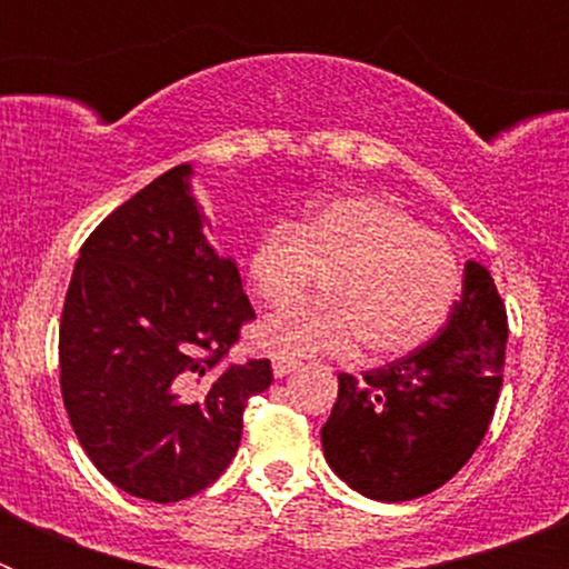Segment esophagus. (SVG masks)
Masks as SVG:
<instances>
[{
    "instance_id": "esophagus-1",
    "label": "esophagus",
    "mask_w": 569,
    "mask_h": 569,
    "mask_svg": "<svg viewBox=\"0 0 569 569\" xmlns=\"http://www.w3.org/2000/svg\"><path fill=\"white\" fill-rule=\"evenodd\" d=\"M299 367V361L296 359H281V356H276L273 359V376L276 379H281V376H288L290 370H296Z\"/></svg>"
}]
</instances>
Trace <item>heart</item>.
Returning a JSON list of instances; mask_svg holds the SVG:
<instances>
[{
    "mask_svg": "<svg viewBox=\"0 0 569 569\" xmlns=\"http://www.w3.org/2000/svg\"><path fill=\"white\" fill-rule=\"evenodd\" d=\"M325 276L319 305L273 316L256 330L259 347L281 356H350L361 345L379 359L433 339L461 290L450 241L407 210L376 196L316 204L296 224H273L256 239L248 279L268 308H288Z\"/></svg>",
    "mask_w": 569,
    "mask_h": 569,
    "instance_id": "1",
    "label": "heart"
}]
</instances>
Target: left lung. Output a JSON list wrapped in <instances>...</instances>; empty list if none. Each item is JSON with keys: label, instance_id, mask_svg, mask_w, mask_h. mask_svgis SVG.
I'll return each instance as SVG.
<instances>
[{"label": "left lung", "instance_id": "8db88e82", "mask_svg": "<svg viewBox=\"0 0 569 569\" xmlns=\"http://www.w3.org/2000/svg\"><path fill=\"white\" fill-rule=\"evenodd\" d=\"M505 347V301L487 268L467 261L461 299L433 339L361 379L339 376V399L321 427L336 476L376 501L439 490L485 439Z\"/></svg>", "mask_w": 569, "mask_h": 569}]
</instances>
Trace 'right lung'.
<instances>
[{
    "label": "right lung",
    "instance_id": "add662e5",
    "mask_svg": "<svg viewBox=\"0 0 569 569\" xmlns=\"http://www.w3.org/2000/svg\"><path fill=\"white\" fill-rule=\"evenodd\" d=\"M190 164L142 188L84 239L59 325V385L79 445L136 499H188L241 441L268 359L228 365L256 319L233 259L216 253Z\"/></svg>",
    "mask_w": 569,
    "mask_h": 569
}]
</instances>
